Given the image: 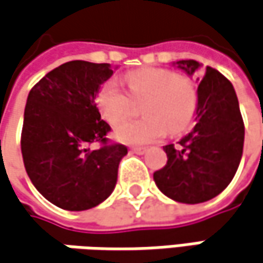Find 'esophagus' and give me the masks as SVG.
<instances>
[{"mask_svg":"<svg viewBox=\"0 0 263 263\" xmlns=\"http://www.w3.org/2000/svg\"><path fill=\"white\" fill-rule=\"evenodd\" d=\"M134 153H137V155H143V153H146V147H132L131 148Z\"/></svg>","mask_w":263,"mask_h":263,"instance_id":"esophagus-1","label":"esophagus"}]
</instances>
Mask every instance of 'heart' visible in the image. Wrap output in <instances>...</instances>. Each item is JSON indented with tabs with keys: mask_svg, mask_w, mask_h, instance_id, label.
<instances>
[{
	"mask_svg": "<svg viewBox=\"0 0 263 263\" xmlns=\"http://www.w3.org/2000/svg\"><path fill=\"white\" fill-rule=\"evenodd\" d=\"M132 100H144L143 119L117 126L115 138L125 144L158 141L166 131L180 134L192 123L198 93L191 80L163 68H141L125 76ZM97 107L110 125L120 123L129 115L131 100L116 82H105L97 93Z\"/></svg>",
	"mask_w": 263,
	"mask_h": 263,
	"instance_id": "heart-1",
	"label": "heart"
}]
</instances>
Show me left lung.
Wrapping results in <instances>:
<instances>
[{"mask_svg":"<svg viewBox=\"0 0 263 263\" xmlns=\"http://www.w3.org/2000/svg\"><path fill=\"white\" fill-rule=\"evenodd\" d=\"M189 77L202 70L193 59L173 62ZM195 126L177 146L163 147L168 162L153 174L159 191L173 201L199 204L213 199L234 178L244 146V123L231 82L211 67L201 72Z\"/></svg>","mask_w":263,"mask_h":263,"instance_id":"1","label":"left lung"}]
</instances>
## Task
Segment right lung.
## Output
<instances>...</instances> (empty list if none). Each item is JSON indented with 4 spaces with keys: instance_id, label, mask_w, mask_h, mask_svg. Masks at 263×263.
I'll list each match as a JSON object with an SVG mask.
<instances>
[{
    "instance_id": "1",
    "label": "right lung",
    "mask_w": 263,
    "mask_h": 263,
    "mask_svg": "<svg viewBox=\"0 0 263 263\" xmlns=\"http://www.w3.org/2000/svg\"><path fill=\"white\" fill-rule=\"evenodd\" d=\"M116 68L70 61L47 72L28 95L21 141L25 170L35 189L59 209H93L116 187L128 148L107 144L110 126L95 104ZM92 142L103 146L92 151Z\"/></svg>"
}]
</instances>
